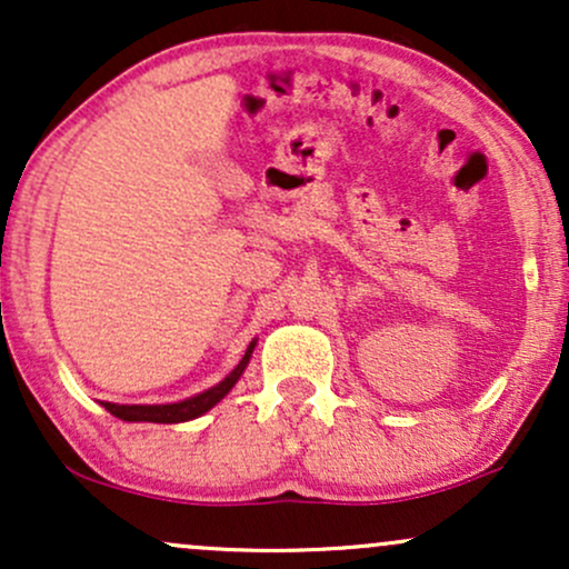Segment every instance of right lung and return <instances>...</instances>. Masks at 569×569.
<instances>
[{"mask_svg":"<svg viewBox=\"0 0 569 569\" xmlns=\"http://www.w3.org/2000/svg\"><path fill=\"white\" fill-rule=\"evenodd\" d=\"M253 348H257V342L248 345L246 356L240 358L238 367H234L219 385H213V388L202 390V393L192 396V398H184V401H176V403H112V401H103L101 407L107 409L109 415L120 417V420H126V422H187V420H194V417L206 415L208 409L217 407L221 398L230 393V390L234 388V382L243 377L248 361H251Z\"/></svg>","mask_w":569,"mask_h":569,"instance_id":"right-lung-1","label":"right lung"}]
</instances>
